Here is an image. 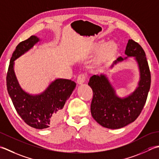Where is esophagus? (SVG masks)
Returning a JSON list of instances; mask_svg holds the SVG:
<instances>
[{
  "instance_id": "34e87169",
  "label": "esophagus",
  "mask_w": 159,
  "mask_h": 159,
  "mask_svg": "<svg viewBox=\"0 0 159 159\" xmlns=\"http://www.w3.org/2000/svg\"><path fill=\"white\" fill-rule=\"evenodd\" d=\"M86 79V74H80V75L78 76L77 77V83L78 84H83V83H85Z\"/></svg>"
}]
</instances>
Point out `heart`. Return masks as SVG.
Returning a JSON list of instances; mask_svg holds the SVG:
<instances>
[{
	"label": "heart",
	"mask_w": 159,
	"mask_h": 159,
	"mask_svg": "<svg viewBox=\"0 0 159 159\" xmlns=\"http://www.w3.org/2000/svg\"><path fill=\"white\" fill-rule=\"evenodd\" d=\"M118 49V45L116 42L111 41L105 43L104 41H100L94 45L92 52H96L100 50L98 53V58L101 61L107 60L116 54Z\"/></svg>",
	"instance_id": "b5f03b06"
}]
</instances>
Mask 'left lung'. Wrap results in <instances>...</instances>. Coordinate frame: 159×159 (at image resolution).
Here are the masks:
<instances>
[{
    "instance_id": "left-lung-1",
    "label": "left lung",
    "mask_w": 159,
    "mask_h": 159,
    "mask_svg": "<svg viewBox=\"0 0 159 159\" xmlns=\"http://www.w3.org/2000/svg\"><path fill=\"white\" fill-rule=\"evenodd\" d=\"M125 54L127 57H119L111 67L127 57H134L140 71V80L138 87L131 94L124 98L119 97L104 74L93 75L88 83L93 91L92 116L98 124L109 129L121 128L137 119L145 104L150 88V71L142 47L129 39Z\"/></svg>"
}]
</instances>
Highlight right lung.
I'll use <instances>...</instances> for the list:
<instances>
[{"label":"right lung","instance_id":"add662e5","mask_svg":"<svg viewBox=\"0 0 159 159\" xmlns=\"http://www.w3.org/2000/svg\"><path fill=\"white\" fill-rule=\"evenodd\" d=\"M39 41L38 37L32 36L16 46L9 62L7 88L16 110L21 119L28 125L42 129L61 120L64 105L75 89L76 84L71 80L58 79L49 84L41 94L35 95L30 94L20 88L14 73V61Z\"/></svg>","mask_w":159,"mask_h":159}]
</instances>
